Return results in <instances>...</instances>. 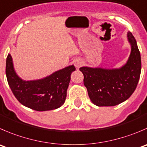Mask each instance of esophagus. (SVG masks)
I'll return each instance as SVG.
<instances>
[{
	"label": "esophagus",
	"mask_w": 147,
	"mask_h": 147,
	"mask_svg": "<svg viewBox=\"0 0 147 147\" xmlns=\"http://www.w3.org/2000/svg\"><path fill=\"white\" fill-rule=\"evenodd\" d=\"M82 64H83V62H82V61L80 60V59H76V60L75 61V66L78 68L80 67L82 65Z\"/></svg>",
	"instance_id": "obj_1"
}]
</instances>
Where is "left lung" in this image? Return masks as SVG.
Here are the masks:
<instances>
[{
  "mask_svg": "<svg viewBox=\"0 0 147 147\" xmlns=\"http://www.w3.org/2000/svg\"><path fill=\"white\" fill-rule=\"evenodd\" d=\"M127 38L131 49L127 62L121 67L80 68L90 99L98 106H114L121 103L133 94L137 86L142 69L140 52L130 31L127 33Z\"/></svg>",
  "mask_w": 147,
  "mask_h": 147,
  "instance_id": "left-lung-1",
  "label": "left lung"
}]
</instances>
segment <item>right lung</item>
Instances as JSON below:
<instances>
[{
    "label": "right lung",
    "mask_w": 147,
    "mask_h": 147,
    "mask_svg": "<svg viewBox=\"0 0 147 147\" xmlns=\"http://www.w3.org/2000/svg\"><path fill=\"white\" fill-rule=\"evenodd\" d=\"M75 70V66L69 65L42 79L24 80L16 72L11 55L6 58L5 74L11 91L22 105L37 111L57 109L63 105L70 75Z\"/></svg>",
    "instance_id": "obj_1"
}]
</instances>
